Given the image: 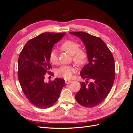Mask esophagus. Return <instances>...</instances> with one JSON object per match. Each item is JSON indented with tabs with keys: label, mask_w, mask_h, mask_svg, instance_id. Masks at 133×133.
<instances>
[{
	"label": "esophagus",
	"mask_w": 133,
	"mask_h": 133,
	"mask_svg": "<svg viewBox=\"0 0 133 133\" xmlns=\"http://www.w3.org/2000/svg\"><path fill=\"white\" fill-rule=\"evenodd\" d=\"M71 80H65V83H66V84H69L70 83H71Z\"/></svg>",
	"instance_id": "34e87169"
}]
</instances>
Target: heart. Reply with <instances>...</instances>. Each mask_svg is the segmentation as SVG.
Here are the masks:
<instances>
[{"label":"heart","mask_w":133,"mask_h":133,"mask_svg":"<svg viewBox=\"0 0 133 133\" xmlns=\"http://www.w3.org/2000/svg\"><path fill=\"white\" fill-rule=\"evenodd\" d=\"M80 44L75 41L68 40L63 43L61 48L64 50L73 55V61L78 65L84 64L87 58V51L82 48H79ZM49 60L53 65H57L59 62V58L57 51L53 49L49 54ZM75 71V68L71 65H63L60 67L56 71L59 77L65 79H70Z\"/></svg>","instance_id":"obj_1"}]
</instances>
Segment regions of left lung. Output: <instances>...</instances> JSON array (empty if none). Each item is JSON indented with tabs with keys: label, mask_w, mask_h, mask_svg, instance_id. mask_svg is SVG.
Masks as SVG:
<instances>
[{
	"label": "left lung",
	"mask_w": 133,
	"mask_h": 133,
	"mask_svg": "<svg viewBox=\"0 0 133 133\" xmlns=\"http://www.w3.org/2000/svg\"><path fill=\"white\" fill-rule=\"evenodd\" d=\"M70 33L82 39L89 60L80 73L81 77L87 81L80 83L81 87L75 96V99L84 107L93 108L105 99L113 85L115 76L114 57L99 37L84 31Z\"/></svg>",
	"instance_id": "8db88e82"
}]
</instances>
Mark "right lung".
Returning <instances> with one entry per match:
<instances>
[{
    "label": "right lung",
    "mask_w": 133,
    "mask_h": 133,
    "mask_svg": "<svg viewBox=\"0 0 133 133\" xmlns=\"http://www.w3.org/2000/svg\"><path fill=\"white\" fill-rule=\"evenodd\" d=\"M65 33H44L29 40L20 53L18 76L24 94L35 107L46 109L58 100L65 85L63 79L56 78L45 82V74L53 75L50 70L49 54L55 43Z\"/></svg>",
    "instance_id": "obj_1"
}]
</instances>
